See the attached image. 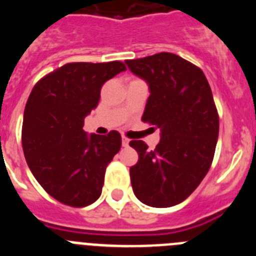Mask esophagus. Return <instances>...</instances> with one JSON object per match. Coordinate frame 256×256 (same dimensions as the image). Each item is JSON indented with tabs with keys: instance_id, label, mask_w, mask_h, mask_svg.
Wrapping results in <instances>:
<instances>
[{
	"instance_id": "esophagus-1",
	"label": "esophagus",
	"mask_w": 256,
	"mask_h": 256,
	"mask_svg": "<svg viewBox=\"0 0 256 256\" xmlns=\"http://www.w3.org/2000/svg\"><path fill=\"white\" fill-rule=\"evenodd\" d=\"M122 144H123V148H128V146H130V140L126 138V137H123V140H122Z\"/></svg>"
}]
</instances>
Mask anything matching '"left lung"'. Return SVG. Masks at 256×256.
<instances>
[{
	"instance_id": "8db88e82",
	"label": "left lung",
	"mask_w": 256,
	"mask_h": 256,
	"mask_svg": "<svg viewBox=\"0 0 256 256\" xmlns=\"http://www.w3.org/2000/svg\"><path fill=\"white\" fill-rule=\"evenodd\" d=\"M126 64L150 90L142 122L162 132L155 150L130 142L138 152L130 169L133 192L148 206H174L198 188L212 162L219 116L212 88L200 68L170 52Z\"/></svg>"
}]
</instances>
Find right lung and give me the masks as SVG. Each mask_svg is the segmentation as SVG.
<instances>
[{
  "mask_svg": "<svg viewBox=\"0 0 256 256\" xmlns=\"http://www.w3.org/2000/svg\"><path fill=\"white\" fill-rule=\"evenodd\" d=\"M126 68L120 61L69 62L40 79L26 101L22 142L28 166L61 204L91 205L100 198L105 170L122 148L119 132L83 130L104 83Z\"/></svg>",
  "mask_w": 256,
  "mask_h": 256,
  "instance_id": "add662e5",
  "label": "right lung"
}]
</instances>
